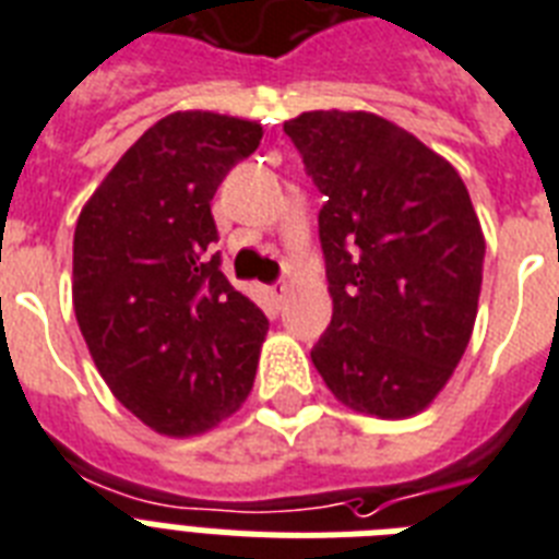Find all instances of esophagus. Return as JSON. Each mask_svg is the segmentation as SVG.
<instances>
[{
  "mask_svg": "<svg viewBox=\"0 0 559 559\" xmlns=\"http://www.w3.org/2000/svg\"><path fill=\"white\" fill-rule=\"evenodd\" d=\"M285 294H288V283H285V280H280V283L271 285V297H274V302H283Z\"/></svg>",
  "mask_w": 559,
  "mask_h": 559,
  "instance_id": "esophagus-1",
  "label": "esophagus"
}]
</instances>
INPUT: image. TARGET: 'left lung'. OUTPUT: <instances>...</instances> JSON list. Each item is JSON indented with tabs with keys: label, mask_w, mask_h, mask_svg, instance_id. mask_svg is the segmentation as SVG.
Wrapping results in <instances>:
<instances>
[{
	"label": "left lung",
	"mask_w": 559,
	"mask_h": 559,
	"mask_svg": "<svg viewBox=\"0 0 559 559\" xmlns=\"http://www.w3.org/2000/svg\"><path fill=\"white\" fill-rule=\"evenodd\" d=\"M283 129L325 195L332 323L311 349L317 372L357 413H421L476 323L485 236L471 193L450 160L372 111H302Z\"/></svg>",
	"instance_id": "8db88e82"
}]
</instances>
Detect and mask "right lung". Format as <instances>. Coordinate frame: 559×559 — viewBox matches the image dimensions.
Masks as SVG:
<instances>
[{"label": "right lung", "instance_id": "add662e5", "mask_svg": "<svg viewBox=\"0 0 559 559\" xmlns=\"http://www.w3.org/2000/svg\"><path fill=\"white\" fill-rule=\"evenodd\" d=\"M257 120L173 111L109 169L74 227L71 300L111 395L160 436H199L253 386L267 320L210 253V202Z\"/></svg>", "mask_w": 559, "mask_h": 559}]
</instances>
